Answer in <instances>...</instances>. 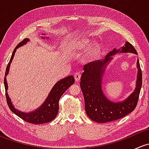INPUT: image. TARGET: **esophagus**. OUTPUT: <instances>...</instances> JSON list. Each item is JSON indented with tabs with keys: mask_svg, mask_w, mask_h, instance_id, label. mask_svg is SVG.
Here are the masks:
<instances>
[{
	"mask_svg": "<svg viewBox=\"0 0 149 149\" xmlns=\"http://www.w3.org/2000/svg\"><path fill=\"white\" fill-rule=\"evenodd\" d=\"M74 79L76 81H79L81 79V74L79 73H76L74 74Z\"/></svg>",
	"mask_w": 149,
	"mask_h": 149,
	"instance_id": "1",
	"label": "esophagus"
}]
</instances>
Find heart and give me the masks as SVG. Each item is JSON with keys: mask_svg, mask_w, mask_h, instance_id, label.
I'll return each instance as SVG.
<instances>
[{"mask_svg": "<svg viewBox=\"0 0 149 149\" xmlns=\"http://www.w3.org/2000/svg\"><path fill=\"white\" fill-rule=\"evenodd\" d=\"M90 45H91V42L88 41L86 39H81L80 40V41L78 43L77 47L79 48V49L82 51H86L88 49ZM99 47L98 46H94V47L91 49V50L89 52V58H94L98 55L99 53Z\"/></svg>", "mask_w": 149, "mask_h": 149, "instance_id": "obj_1", "label": "heart"}]
</instances>
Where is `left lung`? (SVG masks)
Listing matches in <instances>:
<instances>
[{
	"label": "left lung",
	"mask_w": 149,
	"mask_h": 149,
	"mask_svg": "<svg viewBox=\"0 0 149 149\" xmlns=\"http://www.w3.org/2000/svg\"><path fill=\"white\" fill-rule=\"evenodd\" d=\"M133 53L138 55L134 47L128 42L120 49L114 48L104 60L91 62L84 66L80 86L83 93L85 110L88 118L100 123L116 120L133 112L137 105L142 86V73L137 60V79L134 91L120 102H113L104 94L102 81L107 66L118 53Z\"/></svg>",
	"instance_id": "obj_1"
}]
</instances>
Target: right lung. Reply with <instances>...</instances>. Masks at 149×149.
<instances>
[{
	"mask_svg": "<svg viewBox=\"0 0 149 149\" xmlns=\"http://www.w3.org/2000/svg\"><path fill=\"white\" fill-rule=\"evenodd\" d=\"M43 36H45V34H42ZM42 39H49L48 37H42ZM29 42V39L26 38L21 42L16 48L13 50L12 53L11 58H10L9 63L6 67L5 73V78H4V86H5L6 89V101L8 103V107L10 109L16 114L18 117L22 118L24 121L27 123H32V124H43V123H49L53 120L57 116L59 109V100L61 99V96L64 94V92L70 86L74 84L75 80L74 77L73 76H69L61 80L58 81L56 84L54 85L52 89L49 91L47 97L45 102L34 110L31 112H24L22 111L19 110L13 106V103L11 102V100L10 99L8 94V84H7L6 76L8 74L9 71L10 63L13 59L15 53L16 52V49L24 45L26 43Z\"/></svg>",
	"mask_w": 149,
	"mask_h": 149,
	"instance_id": "1",
	"label": "right lung"
}]
</instances>
